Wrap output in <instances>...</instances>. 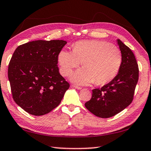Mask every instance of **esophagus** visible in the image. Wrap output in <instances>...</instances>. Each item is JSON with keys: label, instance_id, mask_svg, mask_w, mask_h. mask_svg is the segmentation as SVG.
I'll return each instance as SVG.
<instances>
[{"label": "esophagus", "instance_id": "obj_1", "mask_svg": "<svg viewBox=\"0 0 151 151\" xmlns=\"http://www.w3.org/2000/svg\"><path fill=\"white\" fill-rule=\"evenodd\" d=\"M73 86L74 88H75L76 89H78V90H81V89H82V87H81V86H78L77 85H73Z\"/></svg>", "mask_w": 151, "mask_h": 151}]
</instances>
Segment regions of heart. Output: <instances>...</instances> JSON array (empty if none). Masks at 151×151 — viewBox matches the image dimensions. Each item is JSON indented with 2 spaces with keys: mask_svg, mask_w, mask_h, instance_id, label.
Masks as SVG:
<instances>
[{
  "mask_svg": "<svg viewBox=\"0 0 151 151\" xmlns=\"http://www.w3.org/2000/svg\"><path fill=\"white\" fill-rule=\"evenodd\" d=\"M60 71L69 76L82 63L83 68L73 74L71 80L79 85L94 83L96 85L109 83L118 74L122 55L114 45L103 40H80L73 47V52L62 50L58 55Z\"/></svg>",
  "mask_w": 151,
  "mask_h": 151,
  "instance_id": "heart-1",
  "label": "heart"
}]
</instances>
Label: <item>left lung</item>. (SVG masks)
I'll return each instance as SVG.
<instances>
[{"label":"left lung","mask_w":151,"mask_h":151,"mask_svg":"<svg viewBox=\"0 0 151 151\" xmlns=\"http://www.w3.org/2000/svg\"><path fill=\"white\" fill-rule=\"evenodd\" d=\"M122 55L119 73L101 88H94L91 100L85 104L91 113L101 118L112 117L127 107L133 100L139 80V66L132 50L117 40Z\"/></svg>","instance_id":"left-lung-1"}]
</instances>
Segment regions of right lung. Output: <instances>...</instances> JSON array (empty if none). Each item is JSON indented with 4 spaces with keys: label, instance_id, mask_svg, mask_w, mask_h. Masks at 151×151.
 <instances>
[{
    "label": "right lung",
    "instance_id": "1",
    "mask_svg": "<svg viewBox=\"0 0 151 151\" xmlns=\"http://www.w3.org/2000/svg\"><path fill=\"white\" fill-rule=\"evenodd\" d=\"M66 44L63 40H39L14 50L8 77L14 102L28 113L41 116L50 112L69 88L57 65L58 55Z\"/></svg>",
    "mask_w": 151,
    "mask_h": 151
}]
</instances>
